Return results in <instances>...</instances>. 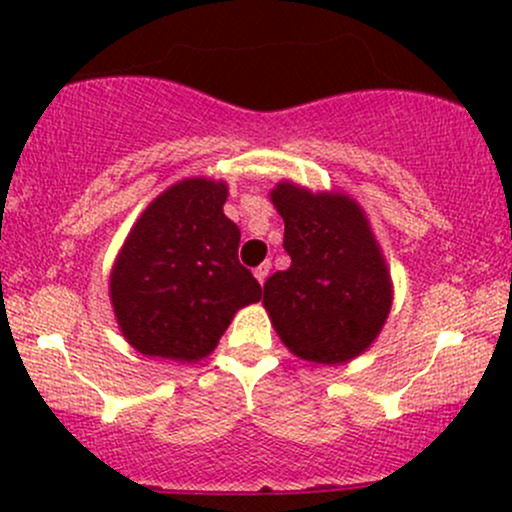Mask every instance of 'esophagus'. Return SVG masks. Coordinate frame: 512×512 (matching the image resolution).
<instances>
[{"instance_id":"1","label":"esophagus","mask_w":512,"mask_h":512,"mask_svg":"<svg viewBox=\"0 0 512 512\" xmlns=\"http://www.w3.org/2000/svg\"><path fill=\"white\" fill-rule=\"evenodd\" d=\"M269 267H272V264H269V262H262L260 267H255V279L260 281V284H264V281H267V276H269Z\"/></svg>"}]
</instances>
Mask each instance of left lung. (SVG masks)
Masks as SVG:
<instances>
[{"mask_svg": "<svg viewBox=\"0 0 512 512\" xmlns=\"http://www.w3.org/2000/svg\"><path fill=\"white\" fill-rule=\"evenodd\" d=\"M284 219L291 267L264 284L262 305L293 356L349 363L383 332L392 276L361 204L346 192H313L281 180L269 192Z\"/></svg>", "mask_w": 512, "mask_h": 512, "instance_id": "8db88e82", "label": "left lung"}]
</instances>
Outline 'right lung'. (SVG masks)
Returning <instances> with one entry per match:
<instances>
[{"label":"right lung","instance_id":"obj_1","mask_svg":"<svg viewBox=\"0 0 512 512\" xmlns=\"http://www.w3.org/2000/svg\"><path fill=\"white\" fill-rule=\"evenodd\" d=\"M226 199V180L185 178L127 233L110 272V303L139 354L202 361L233 315L262 298V286L238 262L240 231L223 214Z\"/></svg>","mask_w":512,"mask_h":512}]
</instances>
